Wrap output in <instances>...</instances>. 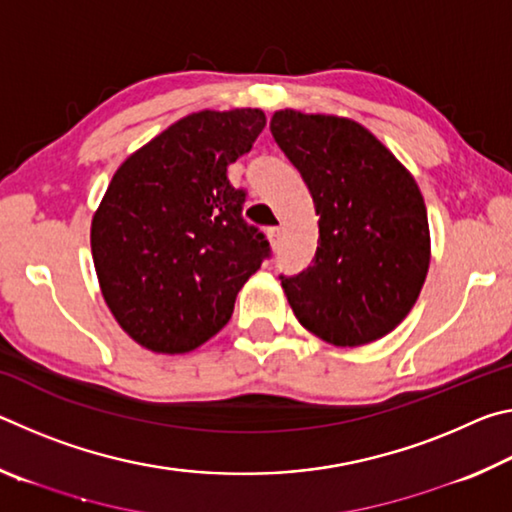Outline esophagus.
Here are the masks:
<instances>
[{
	"label": "esophagus",
	"mask_w": 512,
	"mask_h": 512,
	"mask_svg": "<svg viewBox=\"0 0 512 512\" xmlns=\"http://www.w3.org/2000/svg\"><path fill=\"white\" fill-rule=\"evenodd\" d=\"M268 239H271L273 248H280L282 241H284V228H280V225H277V228L268 230Z\"/></svg>",
	"instance_id": "34e87169"
}]
</instances>
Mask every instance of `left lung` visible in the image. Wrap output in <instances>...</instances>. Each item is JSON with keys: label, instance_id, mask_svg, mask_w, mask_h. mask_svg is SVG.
I'll list each match as a JSON object with an SVG mask.
<instances>
[{"label": "left lung", "instance_id": "1", "mask_svg": "<svg viewBox=\"0 0 512 512\" xmlns=\"http://www.w3.org/2000/svg\"><path fill=\"white\" fill-rule=\"evenodd\" d=\"M271 133L314 198V264L280 275L293 314L341 348L386 336L420 296L429 221L409 171L357 121L280 110Z\"/></svg>", "mask_w": 512, "mask_h": 512}]
</instances>
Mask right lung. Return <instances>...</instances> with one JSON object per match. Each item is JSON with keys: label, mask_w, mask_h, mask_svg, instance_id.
I'll list each match as a JSON object with an SVG mask.
<instances>
[{"label": "right lung", "mask_w": 512, "mask_h": 512, "mask_svg": "<svg viewBox=\"0 0 512 512\" xmlns=\"http://www.w3.org/2000/svg\"><path fill=\"white\" fill-rule=\"evenodd\" d=\"M266 126L262 110L176 121L112 176L92 219V257L112 316L153 352L180 354L228 323L271 244L241 210L228 164Z\"/></svg>", "instance_id": "add662e5"}]
</instances>
